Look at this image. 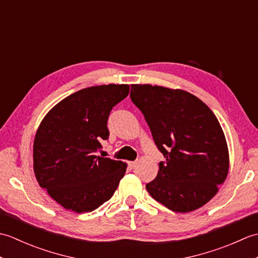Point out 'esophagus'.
Segmentation results:
<instances>
[{"instance_id": "34e87169", "label": "esophagus", "mask_w": 258, "mask_h": 258, "mask_svg": "<svg viewBox=\"0 0 258 258\" xmlns=\"http://www.w3.org/2000/svg\"><path fill=\"white\" fill-rule=\"evenodd\" d=\"M136 166H138V162H128V167L131 168V169H134V168H136Z\"/></svg>"}]
</instances>
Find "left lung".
<instances>
[{
	"label": "left lung",
	"mask_w": 258,
	"mask_h": 258,
	"mask_svg": "<svg viewBox=\"0 0 258 258\" xmlns=\"http://www.w3.org/2000/svg\"><path fill=\"white\" fill-rule=\"evenodd\" d=\"M130 96L166 158L147 191L173 212L205 205L228 173L226 140L211 108L188 92L150 84L132 85Z\"/></svg>",
	"instance_id": "1"
}]
</instances>
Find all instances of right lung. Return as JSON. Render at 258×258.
Masks as SVG:
<instances>
[{"label": "right lung", "instance_id": "1", "mask_svg": "<svg viewBox=\"0 0 258 258\" xmlns=\"http://www.w3.org/2000/svg\"><path fill=\"white\" fill-rule=\"evenodd\" d=\"M128 92L126 84L87 87L64 98L42 120L33 146L34 173L41 187L67 210H96L124 176L125 163L97 152L109 136V113Z\"/></svg>", "mask_w": 258, "mask_h": 258}]
</instances>
